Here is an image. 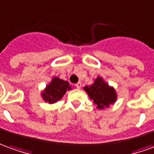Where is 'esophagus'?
I'll use <instances>...</instances> for the list:
<instances>
[{
    "instance_id": "1",
    "label": "esophagus",
    "mask_w": 154,
    "mask_h": 154,
    "mask_svg": "<svg viewBox=\"0 0 154 154\" xmlns=\"http://www.w3.org/2000/svg\"><path fill=\"white\" fill-rule=\"evenodd\" d=\"M76 86V88H81V86H82V84H81V82H78L77 84L75 85Z\"/></svg>"
}]
</instances>
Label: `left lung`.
Masks as SVG:
<instances>
[{"mask_svg":"<svg viewBox=\"0 0 154 154\" xmlns=\"http://www.w3.org/2000/svg\"><path fill=\"white\" fill-rule=\"evenodd\" d=\"M84 90L88 94L89 98L93 100L97 109L109 107L110 105L115 103L117 99L115 88L104 81L101 76L94 79L93 85L84 87Z\"/></svg>","mask_w":154,"mask_h":154,"instance_id":"obj_1","label":"left lung"}]
</instances>
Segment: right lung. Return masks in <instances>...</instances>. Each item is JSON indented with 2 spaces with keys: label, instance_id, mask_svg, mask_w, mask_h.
<instances>
[{
  "label": "right lung",
  "instance_id": "obj_1",
  "mask_svg": "<svg viewBox=\"0 0 154 154\" xmlns=\"http://www.w3.org/2000/svg\"><path fill=\"white\" fill-rule=\"evenodd\" d=\"M71 88L68 82L55 76L42 92V97L46 103H55L63 97L66 91Z\"/></svg>",
  "mask_w": 154,
  "mask_h": 154
}]
</instances>
